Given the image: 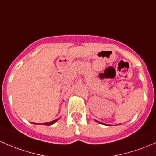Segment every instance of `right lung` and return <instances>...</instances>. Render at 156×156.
I'll return each mask as SVG.
<instances>
[{
  "mask_svg": "<svg viewBox=\"0 0 156 156\" xmlns=\"http://www.w3.org/2000/svg\"><path fill=\"white\" fill-rule=\"evenodd\" d=\"M58 119H56V120L53 121V122H48V123H44V124H43V125H53V124H54V123H55V122H57V121H58Z\"/></svg>",
  "mask_w": 156,
  "mask_h": 156,
  "instance_id": "add662e5",
  "label": "right lung"
}]
</instances>
